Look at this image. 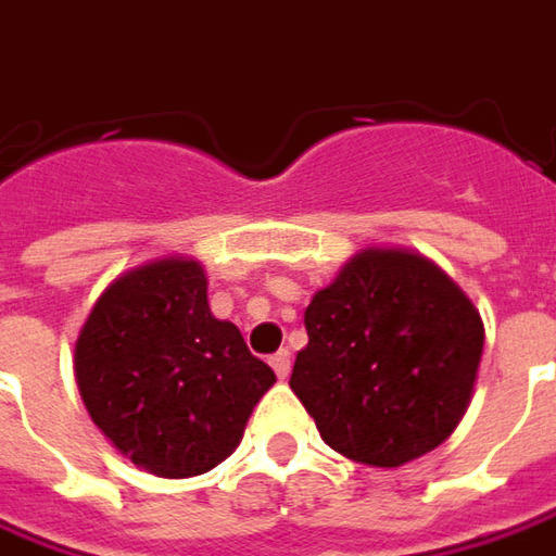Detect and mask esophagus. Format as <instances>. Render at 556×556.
Here are the masks:
<instances>
[{"instance_id":"34e87169","label":"esophagus","mask_w":556,"mask_h":556,"mask_svg":"<svg viewBox=\"0 0 556 556\" xmlns=\"http://www.w3.org/2000/svg\"><path fill=\"white\" fill-rule=\"evenodd\" d=\"M269 363L278 378H287V375H290V351H278V354H271Z\"/></svg>"}]
</instances>
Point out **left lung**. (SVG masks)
I'll return each instance as SVG.
<instances>
[{"label": "left lung", "mask_w": 556, "mask_h": 556, "mask_svg": "<svg viewBox=\"0 0 556 556\" xmlns=\"http://www.w3.org/2000/svg\"><path fill=\"white\" fill-rule=\"evenodd\" d=\"M290 390L348 460L393 469L457 430L476 388L484 324L427 256L366 248L305 308Z\"/></svg>", "instance_id": "8db88e82"}]
</instances>
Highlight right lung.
<instances>
[{"label": "right lung", "instance_id": "add662e5", "mask_svg": "<svg viewBox=\"0 0 556 556\" xmlns=\"http://www.w3.org/2000/svg\"><path fill=\"white\" fill-rule=\"evenodd\" d=\"M80 400L124 457L160 478L202 476L239 447L275 372L208 308L187 256L124 271L75 342Z\"/></svg>", "mask_w": 556, "mask_h": 556}]
</instances>
